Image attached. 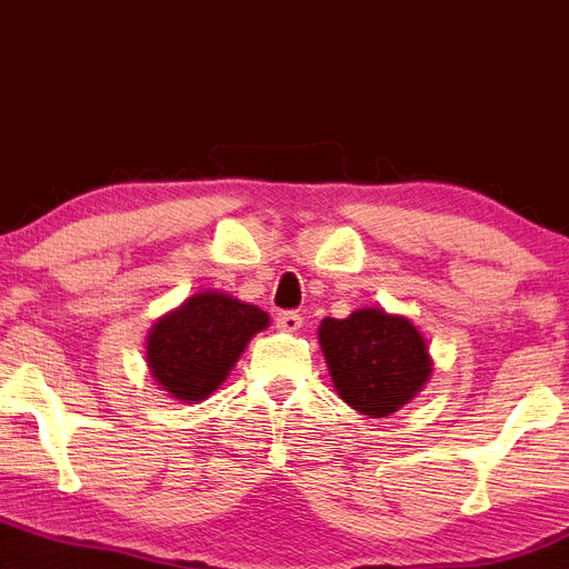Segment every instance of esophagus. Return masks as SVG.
<instances>
[{
  "instance_id": "esophagus-1",
  "label": "esophagus",
  "mask_w": 569,
  "mask_h": 569,
  "mask_svg": "<svg viewBox=\"0 0 569 569\" xmlns=\"http://www.w3.org/2000/svg\"><path fill=\"white\" fill-rule=\"evenodd\" d=\"M276 323H278V329H283V331H289V335H293V331L302 329V316H299V312H291V310L278 312Z\"/></svg>"
}]
</instances>
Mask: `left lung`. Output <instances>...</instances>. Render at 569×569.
Listing matches in <instances>:
<instances>
[{"mask_svg":"<svg viewBox=\"0 0 569 569\" xmlns=\"http://www.w3.org/2000/svg\"><path fill=\"white\" fill-rule=\"evenodd\" d=\"M339 398L358 415L390 417L426 388L433 358L407 316L361 307L348 318H323L318 329Z\"/></svg>","mask_w":569,"mask_h":569,"instance_id":"obj_1","label":"left lung"}]
</instances>
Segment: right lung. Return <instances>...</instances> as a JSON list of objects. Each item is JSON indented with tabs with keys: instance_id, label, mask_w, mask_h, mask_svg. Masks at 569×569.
<instances>
[{
	"instance_id": "1",
	"label": "right lung",
	"mask_w": 569,
	"mask_h": 569,
	"mask_svg": "<svg viewBox=\"0 0 569 569\" xmlns=\"http://www.w3.org/2000/svg\"><path fill=\"white\" fill-rule=\"evenodd\" d=\"M270 316L224 291H198L158 318L147 335L152 380L181 403L206 401L227 380Z\"/></svg>"
}]
</instances>
